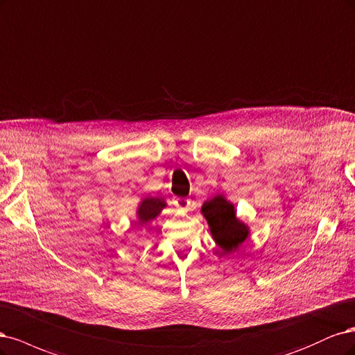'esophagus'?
<instances>
[{
  "label": "esophagus",
  "mask_w": 355,
  "mask_h": 355,
  "mask_svg": "<svg viewBox=\"0 0 355 355\" xmlns=\"http://www.w3.org/2000/svg\"><path fill=\"white\" fill-rule=\"evenodd\" d=\"M174 205H175V208H178L182 212H187L190 209V207H191L190 199H187V198H177L174 200Z\"/></svg>",
  "instance_id": "34e87169"
}]
</instances>
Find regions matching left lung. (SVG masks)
<instances>
[{"mask_svg": "<svg viewBox=\"0 0 355 355\" xmlns=\"http://www.w3.org/2000/svg\"><path fill=\"white\" fill-rule=\"evenodd\" d=\"M202 214L208 220L215 242L220 245L224 254H230L242 245L248 237V227L236 218L233 205L223 196L205 202Z\"/></svg>", "mask_w": 355, "mask_h": 355, "instance_id": "1", "label": "left lung"}]
</instances>
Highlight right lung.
I'll list each match as a JSON object with an SVG mask.
<instances>
[{
	"instance_id": "obj_1",
	"label": "right lung",
	"mask_w": 355,
	"mask_h": 355,
	"mask_svg": "<svg viewBox=\"0 0 355 355\" xmlns=\"http://www.w3.org/2000/svg\"><path fill=\"white\" fill-rule=\"evenodd\" d=\"M165 207V203L157 199V198H146L140 208H139V218H140V223H147L153 220L155 216L159 215V212L162 211V208Z\"/></svg>"
}]
</instances>
